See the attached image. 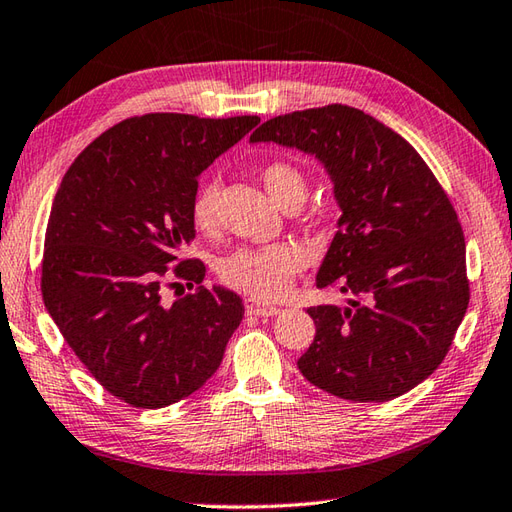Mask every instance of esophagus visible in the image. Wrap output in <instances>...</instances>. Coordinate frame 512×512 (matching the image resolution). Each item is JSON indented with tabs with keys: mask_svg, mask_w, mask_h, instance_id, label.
Here are the masks:
<instances>
[{
	"mask_svg": "<svg viewBox=\"0 0 512 512\" xmlns=\"http://www.w3.org/2000/svg\"><path fill=\"white\" fill-rule=\"evenodd\" d=\"M245 311H247L249 316H258V318H271V316H278L280 314L278 307L265 305V302H260L256 298H247L245 300Z\"/></svg>",
	"mask_w": 512,
	"mask_h": 512,
	"instance_id": "34e87169",
	"label": "esophagus"
}]
</instances>
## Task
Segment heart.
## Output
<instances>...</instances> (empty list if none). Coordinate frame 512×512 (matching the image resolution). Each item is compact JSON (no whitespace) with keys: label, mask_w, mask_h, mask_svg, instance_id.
Returning a JSON list of instances; mask_svg holds the SVG:
<instances>
[{"label":"heart","mask_w":512,"mask_h":512,"mask_svg":"<svg viewBox=\"0 0 512 512\" xmlns=\"http://www.w3.org/2000/svg\"><path fill=\"white\" fill-rule=\"evenodd\" d=\"M260 179H263L269 196L285 210L302 205L307 198V174L291 161L276 159L265 163L260 170ZM218 196H221V185L216 181H207L196 190L190 214L198 232L212 234L218 227ZM305 265L307 256L296 245L245 247L221 260L218 278L223 285L243 291V294L260 300H276L287 294L294 276Z\"/></svg>","instance_id":"obj_1"}]
</instances>
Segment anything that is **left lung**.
I'll list each match as a JSON object with an SVG mask.
<instances>
[{"label":"left lung","instance_id":"left-lung-1","mask_svg":"<svg viewBox=\"0 0 512 512\" xmlns=\"http://www.w3.org/2000/svg\"><path fill=\"white\" fill-rule=\"evenodd\" d=\"M249 141L314 154L342 210L316 285L351 298L307 309L316 338L300 373L351 402L411 391L446 358L471 298L462 225L435 174L398 132L342 103L269 119Z\"/></svg>","mask_w":512,"mask_h":512}]
</instances>
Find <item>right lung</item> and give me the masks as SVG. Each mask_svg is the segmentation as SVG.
<instances>
[{"instance_id":"right-lung-1","label":"right lung","mask_w":512,"mask_h":512,"mask_svg":"<svg viewBox=\"0 0 512 512\" xmlns=\"http://www.w3.org/2000/svg\"><path fill=\"white\" fill-rule=\"evenodd\" d=\"M258 123L176 112L125 119L92 141L59 185L41 296L83 367L130 406L163 409L201 389L241 325V296L203 287L201 260L170 265L196 234L198 174ZM168 275L197 291L168 306L160 300Z\"/></svg>"}]
</instances>
